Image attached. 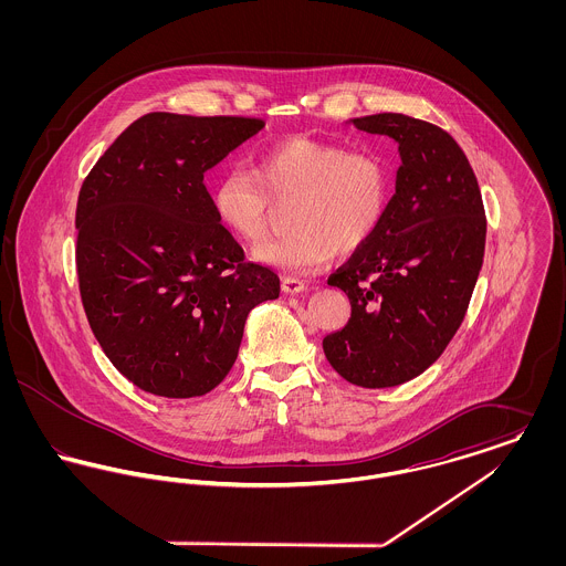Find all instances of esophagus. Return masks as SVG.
Returning <instances> with one entry per match:
<instances>
[{
  "instance_id": "1",
  "label": "esophagus",
  "mask_w": 566,
  "mask_h": 566,
  "mask_svg": "<svg viewBox=\"0 0 566 566\" xmlns=\"http://www.w3.org/2000/svg\"><path fill=\"white\" fill-rule=\"evenodd\" d=\"M282 291L286 295H298V293L305 291V284L301 280H296V277H284L282 280Z\"/></svg>"
}]
</instances>
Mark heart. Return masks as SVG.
<instances>
[{"instance_id":"1","label":"heart","mask_w":566,"mask_h":566,"mask_svg":"<svg viewBox=\"0 0 566 566\" xmlns=\"http://www.w3.org/2000/svg\"><path fill=\"white\" fill-rule=\"evenodd\" d=\"M390 189V169L376 153L296 137L261 153L252 169H227L210 201L218 222L243 243L261 242L275 206L293 203V233L259 245L254 256L289 273H312L376 238Z\"/></svg>"}]
</instances>
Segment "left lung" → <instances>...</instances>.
<instances>
[{"instance_id":"left-lung-1","label":"left lung","mask_w":566,"mask_h":566,"mask_svg":"<svg viewBox=\"0 0 566 566\" xmlns=\"http://www.w3.org/2000/svg\"><path fill=\"white\" fill-rule=\"evenodd\" d=\"M352 125L392 137L401 167L376 238L328 277L352 314L323 348L350 384L390 388L427 371L457 335L484 263V201L467 155L441 127L397 112Z\"/></svg>"}]
</instances>
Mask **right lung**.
I'll return each mask as SVG.
<instances>
[{
	"instance_id": "obj_1",
	"label": "right lung",
	"mask_w": 566,
	"mask_h": 566,
	"mask_svg": "<svg viewBox=\"0 0 566 566\" xmlns=\"http://www.w3.org/2000/svg\"><path fill=\"white\" fill-rule=\"evenodd\" d=\"M263 127V118L150 112L82 182V305L112 365L150 395L214 390L238 358L250 310L280 295L270 268L243 261L203 185Z\"/></svg>"
}]
</instances>
